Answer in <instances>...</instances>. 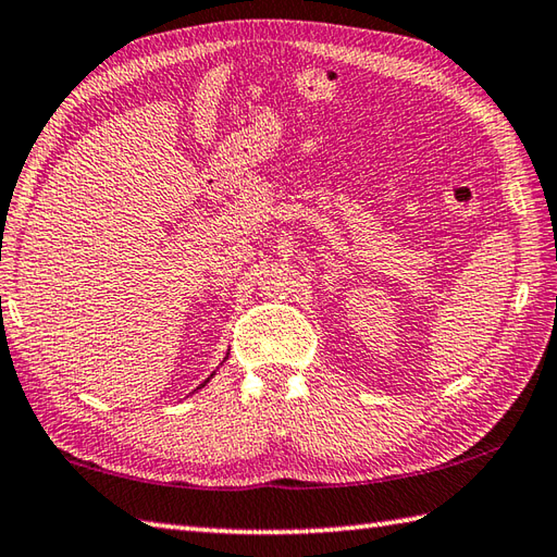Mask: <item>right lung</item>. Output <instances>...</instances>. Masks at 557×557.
I'll list each match as a JSON object with an SVG mask.
<instances>
[{"instance_id":"add662e5","label":"right lung","mask_w":557,"mask_h":557,"mask_svg":"<svg viewBox=\"0 0 557 557\" xmlns=\"http://www.w3.org/2000/svg\"><path fill=\"white\" fill-rule=\"evenodd\" d=\"M206 383H208V381H206ZM206 383H200V387H203V385H206Z\"/></svg>"}]
</instances>
